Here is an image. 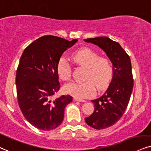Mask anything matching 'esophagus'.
I'll return each mask as SVG.
<instances>
[{
    "label": "esophagus",
    "instance_id": "1",
    "mask_svg": "<svg viewBox=\"0 0 151 151\" xmlns=\"http://www.w3.org/2000/svg\"><path fill=\"white\" fill-rule=\"evenodd\" d=\"M74 100L76 101H80V102H85V100H82V99H79L77 98H74Z\"/></svg>",
    "mask_w": 151,
    "mask_h": 151
}]
</instances>
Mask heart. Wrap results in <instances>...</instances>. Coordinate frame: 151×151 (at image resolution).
<instances>
[{
    "label": "heart",
    "instance_id": "heart-1",
    "mask_svg": "<svg viewBox=\"0 0 151 151\" xmlns=\"http://www.w3.org/2000/svg\"><path fill=\"white\" fill-rule=\"evenodd\" d=\"M72 59L75 64L86 68L85 78L87 81L66 85L64 91L67 94L79 99L90 98L95 95L96 87L102 90L109 85L112 78L113 67L107 58L100 57L97 52L89 48H83L73 55ZM57 73L64 81L71 78L72 66L64 57H61L57 64Z\"/></svg>",
    "mask_w": 151,
    "mask_h": 151
}]
</instances>
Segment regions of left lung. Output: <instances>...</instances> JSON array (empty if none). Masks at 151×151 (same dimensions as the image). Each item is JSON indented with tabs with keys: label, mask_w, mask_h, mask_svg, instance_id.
I'll return each instance as SVG.
<instances>
[{
	"label": "left lung",
	"mask_w": 151,
	"mask_h": 151,
	"mask_svg": "<svg viewBox=\"0 0 151 151\" xmlns=\"http://www.w3.org/2000/svg\"><path fill=\"white\" fill-rule=\"evenodd\" d=\"M84 40L101 48L113 64L112 81L101 97L92 100L94 111L85 119L86 123L94 129H105L120 120L129 104L134 85L131 61L120 45L108 37Z\"/></svg>",
	"instance_id": "1"
}]
</instances>
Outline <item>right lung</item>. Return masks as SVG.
Segmentation results:
<instances>
[{"label":"right lung","mask_w":151,"mask_h":151,"mask_svg":"<svg viewBox=\"0 0 151 151\" xmlns=\"http://www.w3.org/2000/svg\"><path fill=\"white\" fill-rule=\"evenodd\" d=\"M77 39L68 41L54 36L34 40L24 50L16 73L18 104L24 118L35 127L50 131L60 125L70 95L52 101L60 89L57 64L62 54Z\"/></svg>","instance_id":"1"}]
</instances>
